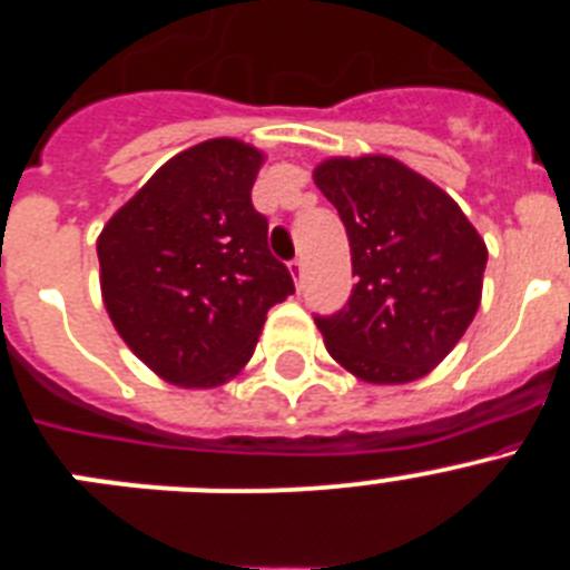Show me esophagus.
Here are the masks:
<instances>
[{
  "label": "esophagus",
  "mask_w": 570,
  "mask_h": 570,
  "mask_svg": "<svg viewBox=\"0 0 570 570\" xmlns=\"http://www.w3.org/2000/svg\"><path fill=\"white\" fill-rule=\"evenodd\" d=\"M288 268H291V276H294V282H296V288H299L302 271H305V262H302V259H294V262H291V265H288Z\"/></svg>",
  "instance_id": "esophagus-1"
}]
</instances>
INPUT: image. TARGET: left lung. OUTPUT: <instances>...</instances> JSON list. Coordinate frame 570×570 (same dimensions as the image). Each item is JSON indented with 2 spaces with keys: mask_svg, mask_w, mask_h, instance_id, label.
Here are the masks:
<instances>
[{
  "mask_svg": "<svg viewBox=\"0 0 570 570\" xmlns=\"http://www.w3.org/2000/svg\"><path fill=\"white\" fill-rule=\"evenodd\" d=\"M314 183L351 242L345 308L314 316L328 354L374 385L431 374L476 316L488 248L460 205L391 156H334Z\"/></svg>",
  "mask_w": 570,
  "mask_h": 570,
  "instance_id": "left-lung-1",
  "label": "left lung"
}]
</instances>
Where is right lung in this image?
<instances>
[{"instance_id":"add662e5","label":"right lung","mask_w":570,"mask_h":570,"mask_svg":"<svg viewBox=\"0 0 570 570\" xmlns=\"http://www.w3.org/2000/svg\"><path fill=\"white\" fill-rule=\"evenodd\" d=\"M265 156L239 139L176 154L97 242L114 328L170 385L214 387L254 356L265 316L294 294L250 203Z\"/></svg>"}]
</instances>
